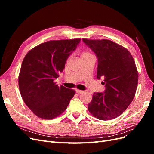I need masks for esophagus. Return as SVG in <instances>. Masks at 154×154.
Segmentation results:
<instances>
[{
  "label": "esophagus",
  "mask_w": 154,
  "mask_h": 154,
  "mask_svg": "<svg viewBox=\"0 0 154 154\" xmlns=\"http://www.w3.org/2000/svg\"><path fill=\"white\" fill-rule=\"evenodd\" d=\"M76 93H78V94H82V93H83V91H81V90L76 89Z\"/></svg>",
  "instance_id": "1"
}]
</instances>
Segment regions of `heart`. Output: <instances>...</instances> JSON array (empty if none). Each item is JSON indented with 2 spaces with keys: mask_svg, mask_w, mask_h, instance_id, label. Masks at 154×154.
I'll list each match as a JSON object with an SVG mask.
<instances>
[{
  "mask_svg": "<svg viewBox=\"0 0 154 154\" xmlns=\"http://www.w3.org/2000/svg\"><path fill=\"white\" fill-rule=\"evenodd\" d=\"M90 55H91V54H90L89 53H88V52H84V53H83L82 54V57H87V56H90Z\"/></svg>",
  "mask_w": 154,
  "mask_h": 154,
  "instance_id": "b5f03b06",
  "label": "heart"
}]
</instances>
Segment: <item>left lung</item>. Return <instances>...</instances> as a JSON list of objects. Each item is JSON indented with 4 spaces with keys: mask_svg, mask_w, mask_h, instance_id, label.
Segmentation results:
<instances>
[{
    "mask_svg": "<svg viewBox=\"0 0 154 154\" xmlns=\"http://www.w3.org/2000/svg\"><path fill=\"white\" fill-rule=\"evenodd\" d=\"M97 58V78H103V92H94L88 110L100 120L118 117L127 109L136 94L138 72L132 54L123 46L109 40L82 39Z\"/></svg>",
    "mask_w": 154,
    "mask_h": 154,
    "instance_id": "1",
    "label": "left lung"
}]
</instances>
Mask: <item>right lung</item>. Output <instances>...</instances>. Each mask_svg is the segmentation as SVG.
I'll return each instance as SVG.
<instances>
[{"mask_svg":"<svg viewBox=\"0 0 154 154\" xmlns=\"http://www.w3.org/2000/svg\"><path fill=\"white\" fill-rule=\"evenodd\" d=\"M81 39L51 40L29 51L23 60L18 85L24 103L38 117L51 119L66 110L76 91L54 80Z\"/></svg>","mask_w":154,"mask_h":154,"instance_id":"right-lung-1","label":"right lung"}]
</instances>
